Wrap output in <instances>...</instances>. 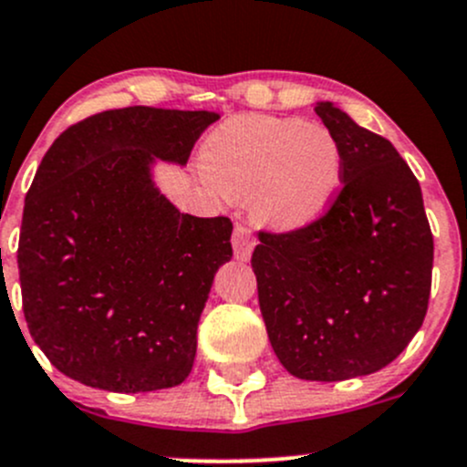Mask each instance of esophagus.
Returning a JSON list of instances; mask_svg holds the SVG:
<instances>
[{
	"mask_svg": "<svg viewBox=\"0 0 467 467\" xmlns=\"http://www.w3.org/2000/svg\"><path fill=\"white\" fill-rule=\"evenodd\" d=\"M255 237H253L251 230L246 228V225L237 223L234 225V233H233V248H234V257L237 260H248L253 253V248H255Z\"/></svg>",
	"mask_w": 467,
	"mask_h": 467,
	"instance_id": "esophagus-1",
	"label": "esophagus"
}]
</instances>
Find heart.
<instances>
[{
	"mask_svg": "<svg viewBox=\"0 0 467 467\" xmlns=\"http://www.w3.org/2000/svg\"><path fill=\"white\" fill-rule=\"evenodd\" d=\"M201 167L221 194L248 199L253 219L275 233L321 219L343 182L337 135L294 117H233L205 140Z\"/></svg>",
	"mask_w": 467,
	"mask_h": 467,
	"instance_id": "obj_1",
	"label": "heart"
}]
</instances>
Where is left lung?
<instances>
[{
  "label": "left lung",
  "mask_w": 467,
  "mask_h": 467,
  "mask_svg": "<svg viewBox=\"0 0 467 467\" xmlns=\"http://www.w3.org/2000/svg\"><path fill=\"white\" fill-rule=\"evenodd\" d=\"M343 153V190L296 233H260L253 253L268 341L298 379L378 373L427 314L434 237L422 192L395 146L332 101L314 106Z\"/></svg>",
  "instance_id": "8db88e82"
}]
</instances>
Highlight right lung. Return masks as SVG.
Masks as SVG:
<instances>
[{"label":"right lung","instance_id":"add662e5","mask_svg":"<svg viewBox=\"0 0 467 467\" xmlns=\"http://www.w3.org/2000/svg\"><path fill=\"white\" fill-rule=\"evenodd\" d=\"M210 110L130 106L69 126L25 201L17 268L29 332L63 375L115 393L182 384L221 264L225 216L182 214L153 181L185 167Z\"/></svg>","mask_w":467,"mask_h":467}]
</instances>
